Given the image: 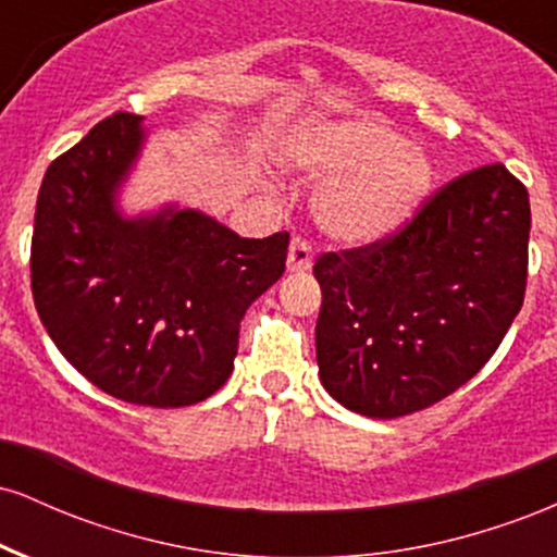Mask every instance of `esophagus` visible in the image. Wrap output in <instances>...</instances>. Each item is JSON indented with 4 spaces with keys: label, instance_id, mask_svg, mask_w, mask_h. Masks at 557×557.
I'll return each mask as SVG.
<instances>
[{
    "label": "esophagus",
    "instance_id": "1",
    "mask_svg": "<svg viewBox=\"0 0 557 557\" xmlns=\"http://www.w3.org/2000/svg\"><path fill=\"white\" fill-rule=\"evenodd\" d=\"M314 264V251H311V243L306 238H293L290 251H287V270L290 272H304Z\"/></svg>",
    "mask_w": 557,
    "mask_h": 557
}]
</instances>
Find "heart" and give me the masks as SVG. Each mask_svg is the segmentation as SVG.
Masks as SVG:
<instances>
[{
  "label": "heart",
  "mask_w": 557,
  "mask_h": 557,
  "mask_svg": "<svg viewBox=\"0 0 557 557\" xmlns=\"http://www.w3.org/2000/svg\"><path fill=\"white\" fill-rule=\"evenodd\" d=\"M290 162L317 183L314 216L330 238L367 246L385 240L419 212L432 164L421 149L374 120L314 123L298 133Z\"/></svg>",
  "instance_id": "b5f03b06"
}]
</instances>
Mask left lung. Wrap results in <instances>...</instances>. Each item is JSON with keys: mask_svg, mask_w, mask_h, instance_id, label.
Listing matches in <instances>:
<instances>
[{"mask_svg": "<svg viewBox=\"0 0 557 557\" xmlns=\"http://www.w3.org/2000/svg\"><path fill=\"white\" fill-rule=\"evenodd\" d=\"M529 190L505 164L443 185L385 240L322 253L317 363L337 403L398 419L492 359L527 293Z\"/></svg>", "mask_w": 557, "mask_h": 557, "instance_id": "obj_1", "label": "left lung"}]
</instances>
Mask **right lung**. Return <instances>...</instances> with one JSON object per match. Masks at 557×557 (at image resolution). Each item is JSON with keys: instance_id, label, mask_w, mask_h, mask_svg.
Instances as JSON below:
<instances>
[{"instance_id": "obj_1", "label": "right lung", "mask_w": 557, "mask_h": 557, "mask_svg": "<svg viewBox=\"0 0 557 557\" xmlns=\"http://www.w3.org/2000/svg\"><path fill=\"white\" fill-rule=\"evenodd\" d=\"M140 117L114 112L44 175L30 290L60 354L112 398L151 408L207 400L227 382L248 306L283 277L290 235L240 238L168 207L125 220L117 185Z\"/></svg>"}]
</instances>
